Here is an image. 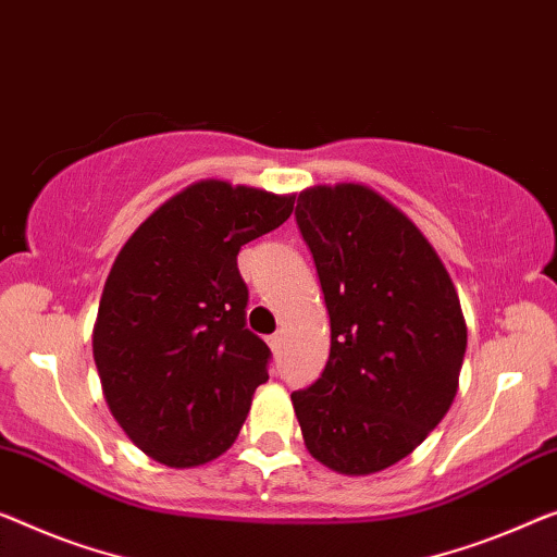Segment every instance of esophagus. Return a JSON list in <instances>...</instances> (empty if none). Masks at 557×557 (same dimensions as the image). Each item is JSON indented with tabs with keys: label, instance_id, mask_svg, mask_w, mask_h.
Listing matches in <instances>:
<instances>
[{
	"label": "esophagus",
	"instance_id": "esophagus-1",
	"mask_svg": "<svg viewBox=\"0 0 557 557\" xmlns=\"http://www.w3.org/2000/svg\"><path fill=\"white\" fill-rule=\"evenodd\" d=\"M268 345H270L272 352H280V347H282V332H275V335H270V337H268Z\"/></svg>",
	"mask_w": 557,
	"mask_h": 557
}]
</instances>
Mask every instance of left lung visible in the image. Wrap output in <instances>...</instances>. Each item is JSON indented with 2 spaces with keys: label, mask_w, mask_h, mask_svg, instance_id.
Listing matches in <instances>:
<instances>
[{
  "label": "left lung",
  "mask_w": 557,
  "mask_h": 557,
  "mask_svg": "<svg viewBox=\"0 0 557 557\" xmlns=\"http://www.w3.org/2000/svg\"><path fill=\"white\" fill-rule=\"evenodd\" d=\"M295 218L325 295L330 358L293 408L314 460L372 475L450 410L468 347L458 289L418 225L368 185L305 189Z\"/></svg>",
  "instance_id": "1"
}]
</instances>
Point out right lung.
<instances>
[{
	"label": "right lung",
	"instance_id": "add662e5",
	"mask_svg": "<svg viewBox=\"0 0 557 557\" xmlns=\"http://www.w3.org/2000/svg\"><path fill=\"white\" fill-rule=\"evenodd\" d=\"M295 195L199 180L135 230L104 282L92 352L107 408L149 458L197 468L243 428L270 347L245 327L239 247L293 214Z\"/></svg>",
	"mask_w": 557,
	"mask_h": 557
}]
</instances>
